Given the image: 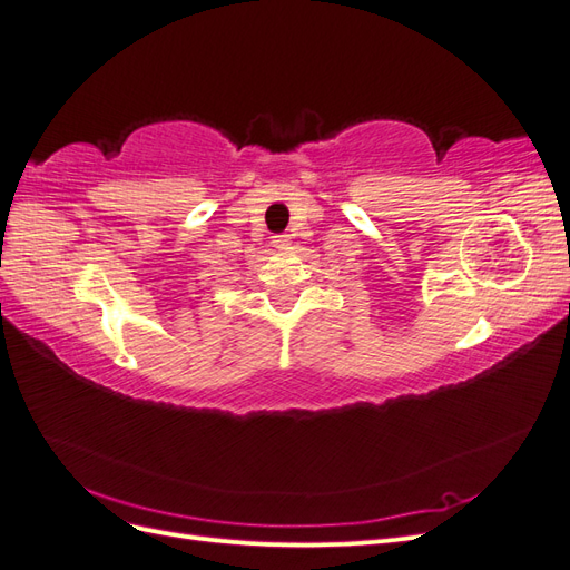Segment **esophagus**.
<instances>
[{
    "label": "esophagus",
    "mask_w": 570,
    "mask_h": 570,
    "mask_svg": "<svg viewBox=\"0 0 570 570\" xmlns=\"http://www.w3.org/2000/svg\"><path fill=\"white\" fill-rule=\"evenodd\" d=\"M289 243H292V237H289V235H285V233L271 235V245H273L275 249H289Z\"/></svg>",
    "instance_id": "34e87169"
}]
</instances>
